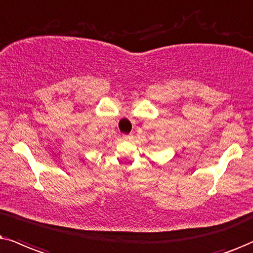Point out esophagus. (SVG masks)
<instances>
[{"label": "esophagus", "mask_w": 253, "mask_h": 253, "mask_svg": "<svg viewBox=\"0 0 253 253\" xmlns=\"http://www.w3.org/2000/svg\"><path fill=\"white\" fill-rule=\"evenodd\" d=\"M123 139L124 141H131L132 135H123Z\"/></svg>", "instance_id": "1"}]
</instances>
